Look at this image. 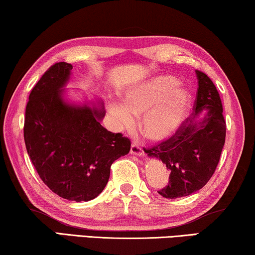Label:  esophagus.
Here are the masks:
<instances>
[{"label": "esophagus", "instance_id": "obj_1", "mask_svg": "<svg viewBox=\"0 0 255 255\" xmlns=\"http://www.w3.org/2000/svg\"><path fill=\"white\" fill-rule=\"evenodd\" d=\"M130 153H131V154H135V155H138V157H142V155H144L143 150L140 149L139 145H137V144H135V143L131 144V146H130Z\"/></svg>", "mask_w": 255, "mask_h": 255}]
</instances>
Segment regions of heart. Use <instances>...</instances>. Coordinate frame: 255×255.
Here are the masks:
<instances>
[{
	"mask_svg": "<svg viewBox=\"0 0 255 255\" xmlns=\"http://www.w3.org/2000/svg\"><path fill=\"white\" fill-rule=\"evenodd\" d=\"M172 77L161 75L130 87L123 94V103L110 101L108 109L120 130L135 126V117L142 116L143 134L153 140L172 136L183 123L190 108V94L177 88Z\"/></svg>",
	"mask_w": 255,
	"mask_h": 255,
	"instance_id": "heart-1",
	"label": "heart"
}]
</instances>
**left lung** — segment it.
<instances>
[{"mask_svg":"<svg viewBox=\"0 0 255 255\" xmlns=\"http://www.w3.org/2000/svg\"><path fill=\"white\" fill-rule=\"evenodd\" d=\"M198 89L193 112L175 134L150 149L170 172L168 185L159 190L164 198L175 199L198 191L210 181L220 161L226 140V120L221 98L212 80L196 71ZM203 112L205 116L200 118Z\"/></svg>","mask_w":255,"mask_h":255,"instance_id":"obj_1","label":"left lung"}]
</instances>
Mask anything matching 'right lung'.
Listing matches in <instances>:
<instances>
[{
    "mask_svg": "<svg viewBox=\"0 0 255 255\" xmlns=\"http://www.w3.org/2000/svg\"><path fill=\"white\" fill-rule=\"evenodd\" d=\"M71 64L56 63L28 97L24 139L43 183L64 199L88 201L108 184L113 161L126 155L130 140L101 125L103 103L77 105L64 100Z\"/></svg>",
    "mask_w": 255,
    "mask_h": 255,
    "instance_id": "obj_1",
    "label": "right lung"
}]
</instances>
